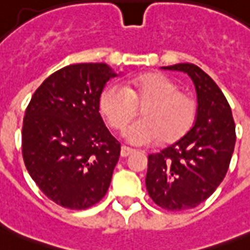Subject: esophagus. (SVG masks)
<instances>
[{
  "mask_svg": "<svg viewBox=\"0 0 250 250\" xmlns=\"http://www.w3.org/2000/svg\"><path fill=\"white\" fill-rule=\"evenodd\" d=\"M135 152L132 148H128V146H125V145H123L121 149V156L122 157H128L129 154H132V153Z\"/></svg>",
  "mask_w": 250,
  "mask_h": 250,
  "instance_id": "esophagus-1",
  "label": "esophagus"
}]
</instances>
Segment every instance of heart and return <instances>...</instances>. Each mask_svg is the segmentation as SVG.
I'll return each instance as SVG.
<instances>
[{
	"label": "heart",
	"instance_id": "b5f03b06",
	"mask_svg": "<svg viewBox=\"0 0 250 250\" xmlns=\"http://www.w3.org/2000/svg\"><path fill=\"white\" fill-rule=\"evenodd\" d=\"M141 106L143 119L125 131V137L137 145L165 144L182 140L193 127L197 104L189 93L166 75L149 72L125 84L113 83L102 90L100 110L107 125L122 131L131 123Z\"/></svg>",
	"mask_w": 250,
	"mask_h": 250
}]
</instances>
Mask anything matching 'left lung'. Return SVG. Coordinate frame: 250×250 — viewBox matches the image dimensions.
I'll list each match as a JSON object with an SVG mask.
<instances>
[{"label": "left lung", "mask_w": 250, "mask_h": 250, "mask_svg": "<svg viewBox=\"0 0 250 250\" xmlns=\"http://www.w3.org/2000/svg\"><path fill=\"white\" fill-rule=\"evenodd\" d=\"M162 68L188 74L197 92V117L189 132L148 157L149 196L162 209L179 211L196 208L217 189L229 170L236 133L229 104L206 72L192 63Z\"/></svg>", "instance_id": "8db88e82"}]
</instances>
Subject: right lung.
<instances>
[{"instance_id":"right-lung-1","label":"right lung","mask_w":250,"mask_h":250,"mask_svg":"<svg viewBox=\"0 0 250 250\" xmlns=\"http://www.w3.org/2000/svg\"><path fill=\"white\" fill-rule=\"evenodd\" d=\"M114 76L105 63L70 64L46 78L25 109L24 165L57 205L88 209L109 189L121 144L98 110L102 89Z\"/></svg>"}]
</instances>
